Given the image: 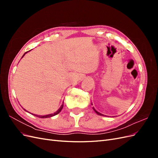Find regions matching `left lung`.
<instances>
[{
  "mask_svg": "<svg viewBox=\"0 0 158 158\" xmlns=\"http://www.w3.org/2000/svg\"><path fill=\"white\" fill-rule=\"evenodd\" d=\"M93 109L94 110V111H95V113H97L98 114H99V115H102V116H103V114H102V113H100L98 112V111H96V110H95V109H94V107H93Z\"/></svg>",
  "mask_w": 158,
  "mask_h": 158,
  "instance_id": "left-lung-1",
  "label": "left lung"
}]
</instances>
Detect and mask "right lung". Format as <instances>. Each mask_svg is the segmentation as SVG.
I'll return each instance as SVG.
<instances>
[{
    "instance_id": "obj_1",
    "label": "right lung",
    "mask_w": 158,
    "mask_h": 158,
    "mask_svg": "<svg viewBox=\"0 0 158 158\" xmlns=\"http://www.w3.org/2000/svg\"><path fill=\"white\" fill-rule=\"evenodd\" d=\"M27 52H26L24 54H23V55L22 56V57L25 55V54ZM63 103L62 104V106H60V107L57 110V111L55 113H52V114H47V115H37V114H33V113H31L32 114H33V115H35V117H40V118H49V117H52V116H55V115H56V114H59L60 111H61V110H62V109H63ZM25 110V111H26V110L25 109H23Z\"/></svg>"
}]
</instances>
